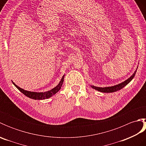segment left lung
<instances>
[{"mask_svg": "<svg viewBox=\"0 0 146 146\" xmlns=\"http://www.w3.org/2000/svg\"><path fill=\"white\" fill-rule=\"evenodd\" d=\"M137 69H136V70L135 71V72L133 73V75L131 76H130V78H129L127 80H126L125 81L121 83H119V84H118V85L111 86H108V87H103V88L98 87V86H95L94 85H90V86L92 88H94L98 92H103V93H112V92L119 91V90H120L123 88L124 86H125L129 83L131 82V81L133 78H134V77L135 76V75L136 71H137Z\"/></svg>", "mask_w": 146, "mask_h": 146, "instance_id": "8db88e82", "label": "left lung"}]
</instances>
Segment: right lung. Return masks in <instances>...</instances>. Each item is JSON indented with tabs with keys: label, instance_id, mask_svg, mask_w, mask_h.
<instances>
[{
	"label": "right lung",
	"instance_id": "right-lung-1",
	"mask_svg": "<svg viewBox=\"0 0 146 146\" xmlns=\"http://www.w3.org/2000/svg\"><path fill=\"white\" fill-rule=\"evenodd\" d=\"M64 75H63V77H62L61 81L58 83V85L56 86H55L54 88L51 89V90H49L45 92H35L27 91L25 90L20 88L19 86L15 85L13 82H12V83H13L15 87H16L19 90L23 93L24 95H25L26 97L32 99H35V100H44V99L51 97L52 95H55L61 88V86L63 85V83L64 82Z\"/></svg>",
	"mask_w": 146,
	"mask_h": 146
}]
</instances>
